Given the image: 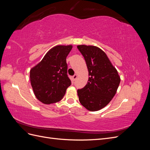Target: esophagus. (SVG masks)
I'll list each match as a JSON object with an SVG mask.
<instances>
[{"label": "esophagus", "instance_id": "1", "mask_svg": "<svg viewBox=\"0 0 150 150\" xmlns=\"http://www.w3.org/2000/svg\"><path fill=\"white\" fill-rule=\"evenodd\" d=\"M77 78H78V75L75 74V75H74L73 76H72V79H73V81H76V79H77Z\"/></svg>", "mask_w": 150, "mask_h": 150}]
</instances>
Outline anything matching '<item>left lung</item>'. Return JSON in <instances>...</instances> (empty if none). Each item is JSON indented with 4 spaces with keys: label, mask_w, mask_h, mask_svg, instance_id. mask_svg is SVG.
Returning <instances> with one entry per match:
<instances>
[{
    "label": "left lung",
    "mask_w": 150,
    "mask_h": 150,
    "mask_svg": "<svg viewBox=\"0 0 150 150\" xmlns=\"http://www.w3.org/2000/svg\"><path fill=\"white\" fill-rule=\"evenodd\" d=\"M89 72L88 83L78 90L79 101L90 111L101 110L116 93L121 78L106 54L94 46L78 45Z\"/></svg>",
    "instance_id": "1"
}]
</instances>
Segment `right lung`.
Returning <instances> with one entry per match:
<instances>
[{
	"label": "right lung",
	"mask_w": 150,
	"mask_h": 150,
	"mask_svg": "<svg viewBox=\"0 0 150 150\" xmlns=\"http://www.w3.org/2000/svg\"><path fill=\"white\" fill-rule=\"evenodd\" d=\"M72 45H57L46 54L41 61L30 71V81L35 97L50 104L60 101L71 85L67 74L66 57Z\"/></svg>",
	"instance_id": "1"
}]
</instances>
